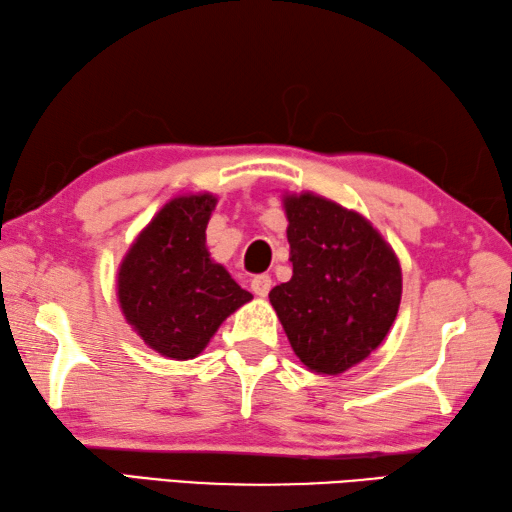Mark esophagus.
Here are the masks:
<instances>
[{"label":"esophagus","mask_w":512,"mask_h":512,"mask_svg":"<svg viewBox=\"0 0 512 512\" xmlns=\"http://www.w3.org/2000/svg\"><path fill=\"white\" fill-rule=\"evenodd\" d=\"M269 289H271V278L267 274H260V276H256L252 280V291L256 295H260V298H265V295L269 293Z\"/></svg>","instance_id":"34e87169"}]
</instances>
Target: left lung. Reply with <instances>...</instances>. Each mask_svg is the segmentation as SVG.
<instances>
[{
	"mask_svg": "<svg viewBox=\"0 0 512 512\" xmlns=\"http://www.w3.org/2000/svg\"><path fill=\"white\" fill-rule=\"evenodd\" d=\"M293 276L269 291L306 368L339 374L377 350L396 320L399 258L372 223L313 192L285 195Z\"/></svg>",
	"mask_w": 512,
	"mask_h": 512,
	"instance_id": "8db88e82",
	"label": "left lung"
}]
</instances>
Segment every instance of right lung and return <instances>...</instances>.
<instances>
[{"mask_svg":"<svg viewBox=\"0 0 512 512\" xmlns=\"http://www.w3.org/2000/svg\"><path fill=\"white\" fill-rule=\"evenodd\" d=\"M217 206L210 192L168 201L135 238L118 269V300L146 346L195 359L227 315L252 300L206 247Z\"/></svg>","mask_w":512,"mask_h":512,"instance_id":"add662e5","label":"right lung"}]
</instances>
